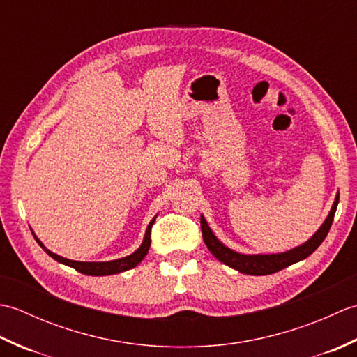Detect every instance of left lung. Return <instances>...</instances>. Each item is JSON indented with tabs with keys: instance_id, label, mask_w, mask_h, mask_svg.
<instances>
[{
	"instance_id": "1",
	"label": "left lung",
	"mask_w": 357,
	"mask_h": 357,
	"mask_svg": "<svg viewBox=\"0 0 357 357\" xmlns=\"http://www.w3.org/2000/svg\"><path fill=\"white\" fill-rule=\"evenodd\" d=\"M337 202H339V193L336 195V199L333 202V207L330 210V213L325 219L324 224L319 227L312 238H310L304 244L288 250V252L284 253H273V255H244V253H238L234 250L225 247L221 241H219L215 233L211 231L208 227L206 218L201 215V229H202V238L204 242H206L207 248L211 252L216 259L221 261L222 264L229 265V267L238 270L241 273H245V275H252V276H264V275H271V273H276L279 270H282L288 265L299 262L302 259H305L310 255H312L314 250L322 244V241L327 238V234L330 231V227L333 224V218H335L336 208H337Z\"/></svg>"
}]
</instances>
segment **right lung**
<instances>
[{
	"instance_id": "obj_1",
	"label": "right lung",
	"mask_w": 357,
	"mask_h": 357,
	"mask_svg": "<svg viewBox=\"0 0 357 357\" xmlns=\"http://www.w3.org/2000/svg\"><path fill=\"white\" fill-rule=\"evenodd\" d=\"M155 219L156 216L151 219L150 224L147 225V230L146 234H144V241L142 244L139 245V248L133 252L132 255H128L126 257H121V259H115V261H107V262H81V261H72V259H67V257L59 256L56 253H52L49 248H45L43 245V242L35 236L33 233V238L38 242V244L41 245V248L44 250L45 253H47L53 259L61 262L64 265H69V267L75 268L77 271L82 273V275H89V276H109V275H116V273H123L126 270H130L133 267H136L146 255L149 253V248H150V231H151V227L155 224Z\"/></svg>"
}]
</instances>
